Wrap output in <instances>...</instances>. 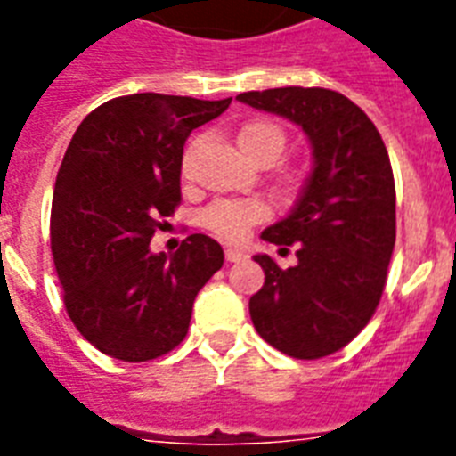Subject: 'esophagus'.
I'll use <instances>...</instances> for the list:
<instances>
[{
    "label": "esophagus",
    "mask_w": 456,
    "mask_h": 456,
    "mask_svg": "<svg viewBox=\"0 0 456 456\" xmlns=\"http://www.w3.org/2000/svg\"><path fill=\"white\" fill-rule=\"evenodd\" d=\"M224 257H227V263H239V260H243V257H246V253L239 248H227L224 250Z\"/></svg>",
    "instance_id": "esophagus-1"
}]
</instances>
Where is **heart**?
Instances as JSON below:
<instances>
[{
	"label": "heart",
	"mask_w": 456,
	"mask_h": 456,
	"mask_svg": "<svg viewBox=\"0 0 456 456\" xmlns=\"http://www.w3.org/2000/svg\"><path fill=\"white\" fill-rule=\"evenodd\" d=\"M239 146L241 151L253 160V163H263L270 160L274 163L286 146V134L277 123L272 120H253L246 123L239 130ZM191 163V151L184 156V172L189 170ZM263 206L257 200L250 199H220L213 200L210 206L200 213V224L210 229L213 234L227 239V241H239L250 224H256L263 217Z\"/></svg>",
	"instance_id": "obj_1"
}]
</instances>
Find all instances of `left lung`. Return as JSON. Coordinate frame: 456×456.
Here are the masks:
<instances>
[{"label":"left lung","instance_id":"8db88e82","mask_svg":"<svg viewBox=\"0 0 456 456\" xmlns=\"http://www.w3.org/2000/svg\"><path fill=\"white\" fill-rule=\"evenodd\" d=\"M239 102L300 125L314 165L300 199L263 239L296 246L281 270L256 256L263 289L250 298L256 331L296 360L338 353L374 317L395 246V179L381 134L340 92L279 87L243 92Z\"/></svg>","mask_w":456,"mask_h":456}]
</instances>
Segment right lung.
<instances>
[{
	"mask_svg": "<svg viewBox=\"0 0 456 456\" xmlns=\"http://www.w3.org/2000/svg\"><path fill=\"white\" fill-rule=\"evenodd\" d=\"M232 99L118 96L80 123L56 175L52 256L75 329L109 357L149 362L184 340L193 300L224 263L206 234L177 253L149 243L182 200L189 134Z\"/></svg>",
	"mask_w": 456,
	"mask_h": 456,
	"instance_id": "1",
	"label": "right lung"
}]
</instances>
